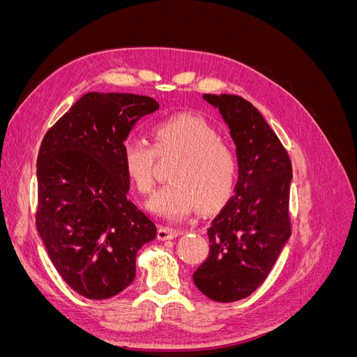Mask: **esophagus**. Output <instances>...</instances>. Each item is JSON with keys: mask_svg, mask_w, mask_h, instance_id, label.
I'll return each instance as SVG.
<instances>
[{"mask_svg": "<svg viewBox=\"0 0 357 357\" xmlns=\"http://www.w3.org/2000/svg\"><path fill=\"white\" fill-rule=\"evenodd\" d=\"M180 234H181V231L177 228H171V226H160L158 231V238L160 241L172 240V238H176V236H178Z\"/></svg>", "mask_w": 357, "mask_h": 357, "instance_id": "34e87169", "label": "esophagus"}]
</instances>
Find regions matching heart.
I'll use <instances>...</instances> for the list:
<instances>
[{"instance_id": "obj_1", "label": "heart", "mask_w": 357, "mask_h": 357, "mask_svg": "<svg viewBox=\"0 0 357 357\" xmlns=\"http://www.w3.org/2000/svg\"><path fill=\"white\" fill-rule=\"evenodd\" d=\"M158 155L178 156L167 186L159 189L149 207L167 219L180 220L195 211L218 208L235 185L238 160L218 131L197 116H174L153 129V144L143 137H128L122 146L123 164L137 189L147 195L156 181Z\"/></svg>"}]
</instances>
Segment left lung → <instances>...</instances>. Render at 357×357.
Returning <instances> with one entry per match:
<instances>
[{
  "instance_id": "8db88e82",
  "label": "left lung",
  "mask_w": 357,
  "mask_h": 357,
  "mask_svg": "<svg viewBox=\"0 0 357 357\" xmlns=\"http://www.w3.org/2000/svg\"><path fill=\"white\" fill-rule=\"evenodd\" d=\"M231 129L238 156L234 197L211 220L208 257L193 273L205 296L235 302L261 286L291 234V162L256 107L238 95L205 93Z\"/></svg>"
}]
</instances>
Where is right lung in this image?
<instances>
[{
	"instance_id": "obj_1",
	"label": "right lung",
	"mask_w": 357,
	"mask_h": 357,
	"mask_svg": "<svg viewBox=\"0 0 357 357\" xmlns=\"http://www.w3.org/2000/svg\"><path fill=\"white\" fill-rule=\"evenodd\" d=\"M159 109L150 96L83 95L43 138L37 158V231L61 278L88 299H107L135 278V257L156 225L128 198L122 146Z\"/></svg>"
}]
</instances>
